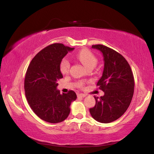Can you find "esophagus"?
Returning a JSON list of instances; mask_svg holds the SVG:
<instances>
[{"mask_svg":"<svg viewBox=\"0 0 154 154\" xmlns=\"http://www.w3.org/2000/svg\"><path fill=\"white\" fill-rule=\"evenodd\" d=\"M85 96H86V95L84 94H77L78 98H85Z\"/></svg>","mask_w":154,"mask_h":154,"instance_id":"obj_1","label":"esophagus"}]
</instances>
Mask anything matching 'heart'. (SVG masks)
<instances>
[{
  "label": "heart",
  "instance_id": "heart-1",
  "mask_svg": "<svg viewBox=\"0 0 154 154\" xmlns=\"http://www.w3.org/2000/svg\"><path fill=\"white\" fill-rule=\"evenodd\" d=\"M76 58L83 64L86 68H87L88 67H94L96 66V63H97V59H96L95 56L87 49H83L79 52L76 54ZM60 68L62 73H68L70 69L69 61L66 58H63L60 62ZM83 83H81V82L78 83L79 87H83Z\"/></svg>",
  "mask_w": 154,
  "mask_h": 154
}]
</instances>
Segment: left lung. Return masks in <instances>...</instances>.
Instances as JSON below:
<instances>
[{
  "instance_id": "1",
  "label": "left lung",
  "mask_w": 154,
  "mask_h": 154,
  "mask_svg": "<svg viewBox=\"0 0 154 154\" xmlns=\"http://www.w3.org/2000/svg\"><path fill=\"white\" fill-rule=\"evenodd\" d=\"M92 48L100 51L103 57L104 67L97 86L104 95L94 96L96 104L89 111L96 121L108 123L119 119L129 106L134 94V77L129 64L119 53L102 45Z\"/></svg>"
}]
</instances>
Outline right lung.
<instances>
[{
    "instance_id": "right-lung-1",
    "label": "right lung",
    "mask_w": 154,
    "mask_h": 154,
    "mask_svg": "<svg viewBox=\"0 0 154 154\" xmlns=\"http://www.w3.org/2000/svg\"><path fill=\"white\" fill-rule=\"evenodd\" d=\"M74 48L54 43L35 56L25 77L24 89L29 105L36 115L46 122L57 123L68 117L70 105L77 95L73 91L60 94L57 81L63 78L60 64Z\"/></svg>"
}]
</instances>
